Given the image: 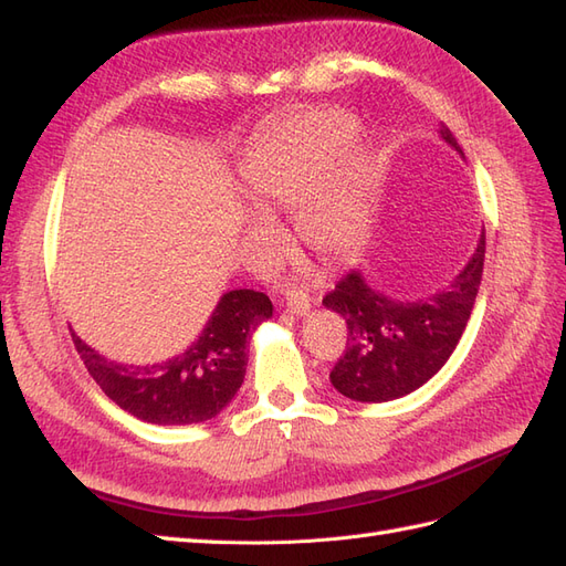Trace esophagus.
<instances>
[{
    "mask_svg": "<svg viewBox=\"0 0 566 566\" xmlns=\"http://www.w3.org/2000/svg\"><path fill=\"white\" fill-rule=\"evenodd\" d=\"M286 308L294 315H308L311 313V296L294 289V292L286 294Z\"/></svg>",
    "mask_w": 566,
    "mask_h": 566,
    "instance_id": "obj_1",
    "label": "esophagus"
}]
</instances>
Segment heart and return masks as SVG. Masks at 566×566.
<instances>
[{
    "label": "heart",
    "instance_id": "1",
    "mask_svg": "<svg viewBox=\"0 0 566 566\" xmlns=\"http://www.w3.org/2000/svg\"><path fill=\"white\" fill-rule=\"evenodd\" d=\"M358 124L344 112L317 109L280 128L251 155L243 191L263 217L294 211L301 241L321 255H346L373 217L375 165L354 143ZM268 237L263 224H255Z\"/></svg>",
    "mask_w": 566,
    "mask_h": 566
}]
</instances>
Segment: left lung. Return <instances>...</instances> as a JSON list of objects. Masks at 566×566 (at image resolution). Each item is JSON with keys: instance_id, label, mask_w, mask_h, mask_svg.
Instances as JSON below:
<instances>
[{"instance_id": "obj_1", "label": "left lung", "mask_w": 566, "mask_h": 566, "mask_svg": "<svg viewBox=\"0 0 566 566\" xmlns=\"http://www.w3.org/2000/svg\"><path fill=\"white\" fill-rule=\"evenodd\" d=\"M440 138L463 157L457 138L440 124ZM485 260V231L469 263L444 289L399 301L368 284L360 270L337 282L323 306L346 323V352L329 373L339 395L354 401H392L411 395L438 373L467 329Z\"/></svg>"}]
</instances>
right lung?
<instances>
[{"instance_id": "1", "label": "right lung", "mask_w": 566, "mask_h": 566, "mask_svg": "<svg viewBox=\"0 0 566 566\" xmlns=\"http://www.w3.org/2000/svg\"><path fill=\"white\" fill-rule=\"evenodd\" d=\"M272 317V301L253 289L222 294L186 352L159 364H117L85 344L74 329L76 352L99 389L119 409L155 426L210 421L234 399L249 366V344L260 323Z\"/></svg>"}]
</instances>
